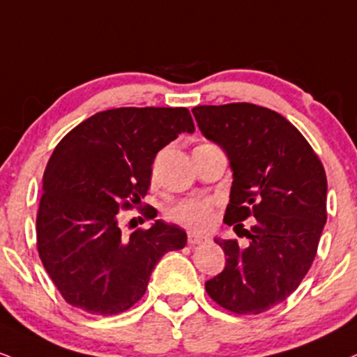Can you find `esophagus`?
I'll use <instances>...</instances> for the list:
<instances>
[{
  "mask_svg": "<svg viewBox=\"0 0 357 357\" xmlns=\"http://www.w3.org/2000/svg\"><path fill=\"white\" fill-rule=\"evenodd\" d=\"M206 239L208 238H206L204 234L196 233V231H190V233H188V243L190 244H201V243H204Z\"/></svg>",
  "mask_w": 357,
  "mask_h": 357,
  "instance_id": "esophagus-1",
  "label": "esophagus"
}]
</instances>
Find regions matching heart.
<instances>
[{"mask_svg": "<svg viewBox=\"0 0 357 357\" xmlns=\"http://www.w3.org/2000/svg\"><path fill=\"white\" fill-rule=\"evenodd\" d=\"M169 218L192 231H206L214 221V201L184 199L169 209Z\"/></svg>", "mask_w": 357, "mask_h": 357, "instance_id": "1", "label": "heart"}]
</instances>
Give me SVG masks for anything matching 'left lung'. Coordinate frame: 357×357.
Here are the masks:
<instances>
[{"instance_id": "left-lung-1", "label": "left lung", "mask_w": 357, "mask_h": 357, "mask_svg": "<svg viewBox=\"0 0 357 357\" xmlns=\"http://www.w3.org/2000/svg\"><path fill=\"white\" fill-rule=\"evenodd\" d=\"M197 126L225 149L233 169L225 222L238 239H214L227 256L206 293L234 314H261L293 294L317 252L328 220V179L306 137L284 116L229 102L192 108ZM253 220L244 230L242 221Z\"/></svg>"}]
</instances>
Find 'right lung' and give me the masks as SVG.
I'll use <instances>...</instances> for the list:
<instances>
[{"label": "right lung", "mask_w": 357, "mask_h": 357, "mask_svg": "<svg viewBox=\"0 0 357 357\" xmlns=\"http://www.w3.org/2000/svg\"><path fill=\"white\" fill-rule=\"evenodd\" d=\"M192 131L186 108H116L59 141L43 174L36 248L68 304L91 314L124 312L143 298L158 261L186 246L184 229L161 220L124 238L118 213L148 195L158 151ZM141 213L158 216L153 206Z\"/></svg>", "instance_id": "right-lung-1"}]
</instances>
